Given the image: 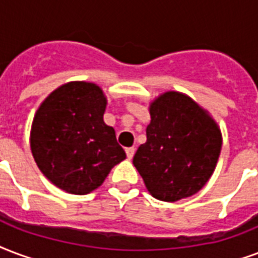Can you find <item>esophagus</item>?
Instances as JSON below:
<instances>
[{
    "label": "esophagus",
    "mask_w": 258,
    "mask_h": 258,
    "mask_svg": "<svg viewBox=\"0 0 258 258\" xmlns=\"http://www.w3.org/2000/svg\"><path fill=\"white\" fill-rule=\"evenodd\" d=\"M125 154H127V158L131 160L134 157V154H135V149H134V147H127V149H125Z\"/></svg>",
    "instance_id": "34e87169"
}]
</instances>
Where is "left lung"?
Here are the masks:
<instances>
[{"label": "left lung", "mask_w": 258, "mask_h": 258, "mask_svg": "<svg viewBox=\"0 0 258 258\" xmlns=\"http://www.w3.org/2000/svg\"><path fill=\"white\" fill-rule=\"evenodd\" d=\"M146 143L133 164L155 199L177 202L199 192L215 170L221 130L207 112L178 92L161 94L150 105Z\"/></svg>", "instance_id": "8db88e82"}]
</instances>
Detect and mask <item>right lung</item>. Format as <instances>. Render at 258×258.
Returning <instances> with one entry per match:
<instances>
[{
	"instance_id": "obj_1",
	"label": "right lung",
	"mask_w": 258,
	"mask_h": 258,
	"mask_svg": "<svg viewBox=\"0 0 258 258\" xmlns=\"http://www.w3.org/2000/svg\"><path fill=\"white\" fill-rule=\"evenodd\" d=\"M107 98L90 82H69L33 117L31 150L37 168L69 194L86 195L125 158L115 130L103 120Z\"/></svg>"
}]
</instances>
